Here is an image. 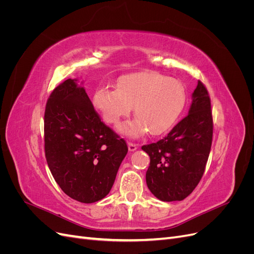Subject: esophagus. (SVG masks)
<instances>
[{
    "mask_svg": "<svg viewBox=\"0 0 254 254\" xmlns=\"http://www.w3.org/2000/svg\"><path fill=\"white\" fill-rule=\"evenodd\" d=\"M136 148H137V145L136 144L131 143V142H128V149H129L130 152L136 150Z\"/></svg>",
    "mask_w": 254,
    "mask_h": 254,
    "instance_id": "34e87169",
    "label": "esophagus"
}]
</instances>
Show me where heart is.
I'll list each match as a JSON object with an SVG mask.
<instances>
[{
    "label": "heart",
    "instance_id": "b5f03b06",
    "mask_svg": "<svg viewBox=\"0 0 254 254\" xmlns=\"http://www.w3.org/2000/svg\"><path fill=\"white\" fill-rule=\"evenodd\" d=\"M187 102L182 83L156 72H139L121 77L117 89L98 88L93 105L109 124H117L131 112L136 118L118 127L122 133L137 137L149 130L159 135L170 130L178 121Z\"/></svg>",
    "mask_w": 254,
    "mask_h": 254
}]
</instances>
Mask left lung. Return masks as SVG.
Listing matches in <instances>:
<instances>
[{
  "label": "left lung",
  "instance_id": "8db88e82",
  "mask_svg": "<svg viewBox=\"0 0 254 254\" xmlns=\"http://www.w3.org/2000/svg\"><path fill=\"white\" fill-rule=\"evenodd\" d=\"M211 101L198 81L186 118L162 140L142 146L150 158L146 184L161 201H180L200 181L212 145Z\"/></svg>",
  "mask_w": 254,
  "mask_h": 254
}]
</instances>
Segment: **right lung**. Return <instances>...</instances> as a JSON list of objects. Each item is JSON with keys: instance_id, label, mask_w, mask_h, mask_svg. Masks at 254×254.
Wrapping results in <instances>:
<instances>
[{"instance_id": "right-lung-1", "label": "right lung", "mask_w": 254, "mask_h": 254, "mask_svg": "<svg viewBox=\"0 0 254 254\" xmlns=\"http://www.w3.org/2000/svg\"><path fill=\"white\" fill-rule=\"evenodd\" d=\"M82 83L68 78L52 92L44 113V147L60 189L74 200L92 203L109 194L128 147L99 119Z\"/></svg>"}]
</instances>
